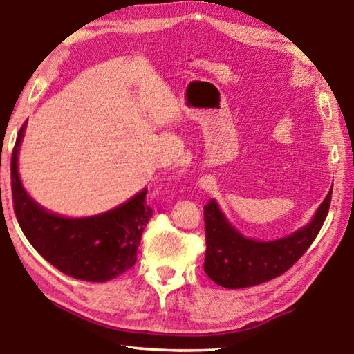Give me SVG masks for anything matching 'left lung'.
Segmentation results:
<instances>
[{"label": "left lung", "instance_id": "obj_1", "mask_svg": "<svg viewBox=\"0 0 354 354\" xmlns=\"http://www.w3.org/2000/svg\"><path fill=\"white\" fill-rule=\"evenodd\" d=\"M331 194L329 190L308 226L273 242L243 237L226 220L217 201L211 200L205 206L206 274L226 289H243L278 278L306 253L319 234L331 205Z\"/></svg>", "mask_w": 354, "mask_h": 354}]
</instances>
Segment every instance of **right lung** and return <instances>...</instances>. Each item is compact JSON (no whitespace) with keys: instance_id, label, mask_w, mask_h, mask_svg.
I'll use <instances>...</instances> for the list:
<instances>
[{"instance_id":"right-lung-1","label":"right lung","mask_w":354,"mask_h":354,"mask_svg":"<svg viewBox=\"0 0 354 354\" xmlns=\"http://www.w3.org/2000/svg\"><path fill=\"white\" fill-rule=\"evenodd\" d=\"M26 123L19 131L10 162L12 201L23 234L40 256L71 278L106 283L124 273L137 261L142 232L153 209L147 189L109 212L87 218H67L39 206L19 176V149Z\"/></svg>"}]
</instances>
